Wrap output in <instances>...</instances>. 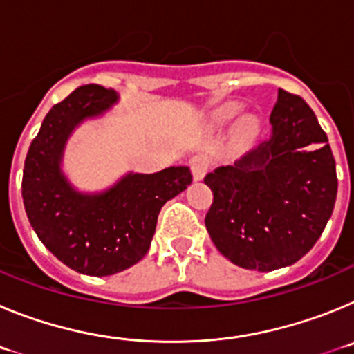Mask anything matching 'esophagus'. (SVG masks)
Instances as JSON below:
<instances>
[{"instance_id":"1","label":"esophagus","mask_w":354,"mask_h":354,"mask_svg":"<svg viewBox=\"0 0 354 354\" xmlns=\"http://www.w3.org/2000/svg\"><path fill=\"white\" fill-rule=\"evenodd\" d=\"M189 168H192L193 179H204L205 171L209 170V159L205 158V156H193V158L189 159Z\"/></svg>"}]
</instances>
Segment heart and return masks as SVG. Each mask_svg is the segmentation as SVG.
Here are the masks:
<instances>
[{"mask_svg": "<svg viewBox=\"0 0 354 354\" xmlns=\"http://www.w3.org/2000/svg\"><path fill=\"white\" fill-rule=\"evenodd\" d=\"M236 106H232V108H228L223 111V118H232L234 115L237 113ZM257 131V118L255 117H245L243 118V122H241V133L245 134V136H252L253 133Z\"/></svg>", "mask_w": 354, "mask_h": 354, "instance_id": "obj_1", "label": "heart"}]
</instances>
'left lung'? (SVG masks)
<instances>
[{
    "mask_svg": "<svg viewBox=\"0 0 354 354\" xmlns=\"http://www.w3.org/2000/svg\"><path fill=\"white\" fill-rule=\"evenodd\" d=\"M270 122V138L204 179L214 195L209 236L245 270L298 262L321 237L337 198L335 159L310 106L278 90Z\"/></svg>",
    "mask_w": 354,
    "mask_h": 354,
    "instance_id": "1",
    "label": "left lung"
}]
</instances>
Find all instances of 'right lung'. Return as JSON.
Wrapping results in <instances>:
<instances>
[{"label": "right lung", "instance_id": "add662e5", "mask_svg": "<svg viewBox=\"0 0 354 354\" xmlns=\"http://www.w3.org/2000/svg\"><path fill=\"white\" fill-rule=\"evenodd\" d=\"M118 95L80 86L51 108L31 142L23 170V202L42 245L77 273L108 277L142 261L168 200L192 184L187 167L127 174L101 193H81L62 171L65 143L86 118L108 111Z\"/></svg>", "mask_w": 354, "mask_h": 354}]
</instances>
